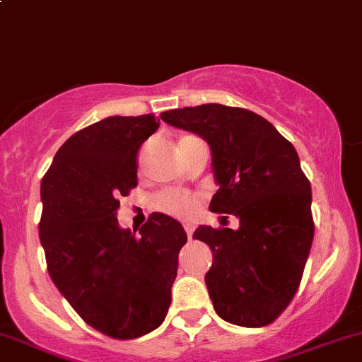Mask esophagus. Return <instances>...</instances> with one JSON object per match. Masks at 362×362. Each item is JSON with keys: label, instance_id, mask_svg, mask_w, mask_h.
<instances>
[{"label": "esophagus", "instance_id": "obj_1", "mask_svg": "<svg viewBox=\"0 0 362 362\" xmlns=\"http://www.w3.org/2000/svg\"><path fill=\"white\" fill-rule=\"evenodd\" d=\"M185 233H187V236H189V240H192V233H194V228H192V226H185Z\"/></svg>", "mask_w": 362, "mask_h": 362}]
</instances>
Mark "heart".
Returning <instances> with one entry per match:
<instances>
[{
    "label": "heart",
    "mask_w": 362,
    "mask_h": 362,
    "mask_svg": "<svg viewBox=\"0 0 362 362\" xmlns=\"http://www.w3.org/2000/svg\"><path fill=\"white\" fill-rule=\"evenodd\" d=\"M187 136H182L184 140ZM156 208L163 214L171 215V217L182 218V221H189L198 211V198L187 192L180 191H163L156 196L154 199Z\"/></svg>",
    "instance_id": "b5f03b06"
}]
</instances>
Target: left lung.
<instances>
[{"instance_id": "1", "label": "left lung", "mask_w": 362, "mask_h": 362, "mask_svg": "<svg viewBox=\"0 0 362 362\" xmlns=\"http://www.w3.org/2000/svg\"><path fill=\"white\" fill-rule=\"evenodd\" d=\"M160 119L208 141L218 184L210 210L240 218L236 231L199 226L192 236L214 252L204 282L215 312L236 326H268L293 301L315 233L312 187L298 152L245 108L208 103Z\"/></svg>"}]
</instances>
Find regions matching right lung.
<instances>
[{"label": "right lung", "mask_w": 362, "mask_h": 362, "mask_svg": "<svg viewBox=\"0 0 362 362\" xmlns=\"http://www.w3.org/2000/svg\"><path fill=\"white\" fill-rule=\"evenodd\" d=\"M159 127L152 113L113 115L76 131L42 180L40 242L47 269L76 313L100 333L133 339L163 324L178 252V221L151 214L134 235L117 221L120 196L136 187V156Z\"/></svg>", "instance_id": "add662e5"}]
</instances>
